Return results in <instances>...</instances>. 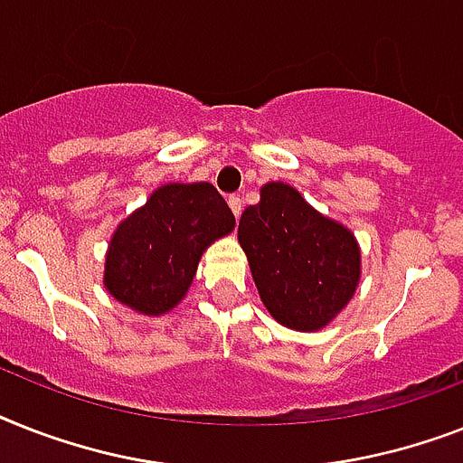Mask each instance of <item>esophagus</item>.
Returning <instances> with one entry per match:
<instances>
[{
    "instance_id": "obj_1",
    "label": "esophagus",
    "mask_w": 463,
    "mask_h": 463,
    "mask_svg": "<svg viewBox=\"0 0 463 463\" xmlns=\"http://www.w3.org/2000/svg\"><path fill=\"white\" fill-rule=\"evenodd\" d=\"M228 206H231V212L235 213V219H240V213H242V199L238 194H231L228 197Z\"/></svg>"
}]
</instances>
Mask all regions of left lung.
Instances as JSON below:
<instances>
[{
    "label": "left lung",
    "instance_id": "1",
    "mask_svg": "<svg viewBox=\"0 0 463 463\" xmlns=\"http://www.w3.org/2000/svg\"><path fill=\"white\" fill-rule=\"evenodd\" d=\"M251 278L280 326L317 333L335 321L362 280L354 232L317 212L288 183H266L259 204L247 206L238 228Z\"/></svg>",
    "mask_w": 463,
    "mask_h": 463
}]
</instances>
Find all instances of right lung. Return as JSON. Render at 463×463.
<instances>
[{
  "instance_id": "right-lung-1",
  "label": "right lung",
  "mask_w": 463,
  "mask_h": 463,
  "mask_svg": "<svg viewBox=\"0 0 463 463\" xmlns=\"http://www.w3.org/2000/svg\"><path fill=\"white\" fill-rule=\"evenodd\" d=\"M235 216L212 183H166L116 225L104 288L142 317H164L187 295L199 259L231 235Z\"/></svg>"
}]
</instances>
